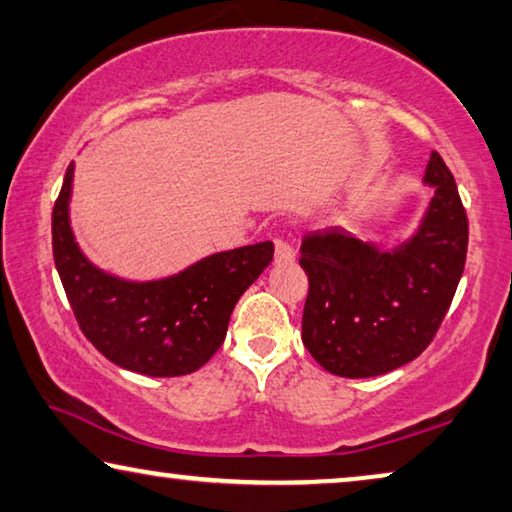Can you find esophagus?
Returning <instances> with one entry per match:
<instances>
[{"instance_id":"1","label":"esophagus","mask_w":512,"mask_h":512,"mask_svg":"<svg viewBox=\"0 0 512 512\" xmlns=\"http://www.w3.org/2000/svg\"><path fill=\"white\" fill-rule=\"evenodd\" d=\"M273 246H276V250H273V255H276V262H278V264L294 262L296 250H294V246H292V243H289L287 239H282V236H278V239L273 241Z\"/></svg>"}]
</instances>
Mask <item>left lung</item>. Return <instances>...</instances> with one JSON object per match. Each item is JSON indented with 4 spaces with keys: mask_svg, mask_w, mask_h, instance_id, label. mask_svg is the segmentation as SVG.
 <instances>
[{
    "mask_svg": "<svg viewBox=\"0 0 512 512\" xmlns=\"http://www.w3.org/2000/svg\"><path fill=\"white\" fill-rule=\"evenodd\" d=\"M425 183L434 197L418 232L379 250L340 227L303 236L308 273L303 345L324 370L386 375L425 352L451 308L469 246V220L444 158L432 151Z\"/></svg>",
    "mask_w": 512,
    "mask_h": 512,
    "instance_id": "left-lung-1",
    "label": "left lung"
}]
</instances>
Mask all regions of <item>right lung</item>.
<instances>
[{
  "instance_id": "right-lung-1",
  "label": "right lung",
  "mask_w": 512,
  "mask_h": 512,
  "mask_svg": "<svg viewBox=\"0 0 512 512\" xmlns=\"http://www.w3.org/2000/svg\"><path fill=\"white\" fill-rule=\"evenodd\" d=\"M73 163L52 209V255L85 338L119 368L149 377L200 370L223 345L236 301L273 259L262 241L197 262L179 276L126 282L98 271L68 225Z\"/></svg>"
}]
</instances>
